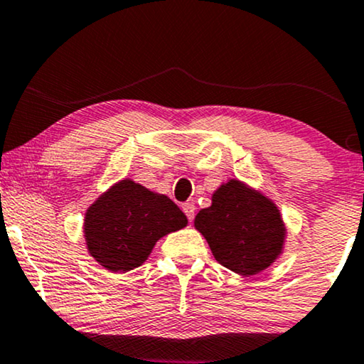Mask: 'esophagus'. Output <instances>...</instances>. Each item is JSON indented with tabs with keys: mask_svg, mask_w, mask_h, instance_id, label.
<instances>
[{
	"mask_svg": "<svg viewBox=\"0 0 364 364\" xmlns=\"http://www.w3.org/2000/svg\"><path fill=\"white\" fill-rule=\"evenodd\" d=\"M183 211H185V215H186L188 220L193 221V218H195L196 206L193 205V203H185V205H183Z\"/></svg>",
	"mask_w": 364,
	"mask_h": 364,
	"instance_id": "obj_1",
	"label": "esophagus"
}]
</instances>
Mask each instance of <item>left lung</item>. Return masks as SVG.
Masks as SVG:
<instances>
[{"mask_svg":"<svg viewBox=\"0 0 364 364\" xmlns=\"http://www.w3.org/2000/svg\"><path fill=\"white\" fill-rule=\"evenodd\" d=\"M218 263L241 276L258 274L279 258L287 226L278 206L263 193L228 179L211 196V206L195 218Z\"/></svg>","mask_w":364,"mask_h":364,"instance_id":"1","label":"left lung"}]
</instances>
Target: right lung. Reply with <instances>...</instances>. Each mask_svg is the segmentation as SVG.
<instances>
[{
  "label": "right lung",
  "mask_w": 364,
  "mask_h": 364,
  "mask_svg": "<svg viewBox=\"0 0 364 364\" xmlns=\"http://www.w3.org/2000/svg\"><path fill=\"white\" fill-rule=\"evenodd\" d=\"M188 225L166 195L124 178L106 190L85 213L86 250L111 273L141 266L158 240Z\"/></svg>",
  "instance_id": "right-lung-1"
}]
</instances>
